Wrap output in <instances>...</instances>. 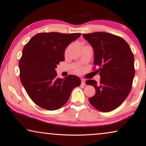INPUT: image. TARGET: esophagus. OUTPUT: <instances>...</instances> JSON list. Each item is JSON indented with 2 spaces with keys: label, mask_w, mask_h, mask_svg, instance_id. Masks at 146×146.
Segmentation results:
<instances>
[{
  "label": "esophagus",
  "mask_w": 146,
  "mask_h": 146,
  "mask_svg": "<svg viewBox=\"0 0 146 146\" xmlns=\"http://www.w3.org/2000/svg\"><path fill=\"white\" fill-rule=\"evenodd\" d=\"M82 85H85V82L84 79H82Z\"/></svg>",
  "instance_id": "esophagus-1"
}]
</instances>
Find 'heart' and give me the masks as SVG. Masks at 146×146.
Segmentation results:
<instances>
[{
    "instance_id": "heart-1",
    "label": "heart",
    "mask_w": 146,
    "mask_h": 146,
    "mask_svg": "<svg viewBox=\"0 0 146 146\" xmlns=\"http://www.w3.org/2000/svg\"><path fill=\"white\" fill-rule=\"evenodd\" d=\"M82 68H79V67L76 68V69H75V71L76 73H80L82 72Z\"/></svg>"
}]
</instances>
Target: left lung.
<instances>
[{"label":"left lung","instance_id":"1","mask_svg":"<svg viewBox=\"0 0 146 146\" xmlns=\"http://www.w3.org/2000/svg\"><path fill=\"white\" fill-rule=\"evenodd\" d=\"M83 36L94 49V64L100 75L98 83L92 80L86 82L96 90L89 102L96 109L108 112L119 107L131 90L135 75L134 54L120 36L104 32L83 34Z\"/></svg>","mask_w":146,"mask_h":146}]
</instances>
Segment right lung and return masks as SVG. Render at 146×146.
Listing matches in <instances>:
<instances>
[{"mask_svg": "<svg viewBox=\"0 0 146 146\" xmlns=\"http://www.w3.org/2000/svg\"><path fill=\"white\" fill-rule=\"evenodd\" d=\"M81 33H41L24 46L19 62L21 82L31 99L48 110H55L68 102L81 80L70 75L61 79L55 68L64 60L65 49Z\"/></svg>", "mask_w": 146, "mask_h": 146, "instance_id": "obj_1", "label": "right lung"}]
</instances>
